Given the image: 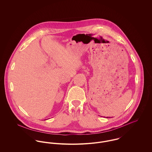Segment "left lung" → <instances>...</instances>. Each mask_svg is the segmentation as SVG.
Instances as JSON below:
<instances>
[{"mask_svg": "<svg viewBox=\"0 0 152 152\" xmlns=\"http://www.w3.org/2000/svg\"><path fill=\"white\" fill-rule=\"evenodd\" d=\"M107 118H108V117H107ZM109 118H110V117H109Z\"/></svg>", "mask_w": 152, "mask_h": 152, "instance_id": "obj_1", "label": "left lung"}]
</instances>
